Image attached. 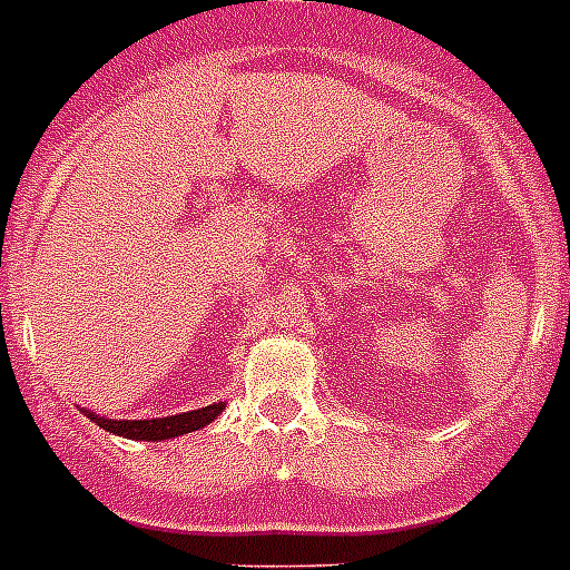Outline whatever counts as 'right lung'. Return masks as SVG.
<instances>
[{
  "instance_id": "obj_1",
  "label": "right lung",
  "mask_w": 570,
  "mask_h": 570,
  "mask_svg": "<svg viewBox=\"0 0 570 570\" xmlns=\"http://www.w3.org/2000/svg\"><path fill=\"white\" fill-rule=\"evenodd\" d=\"M223 412V403H214L206 409H194V412L170 414V417H153V421H108V417H99L94 412H85L90 421L102 426V430L114 432V435H126V439L135 441H164L176 439V435H185V432H194L199 426L212 423L217 414Z\"/></svg>"
}]
</instances>
